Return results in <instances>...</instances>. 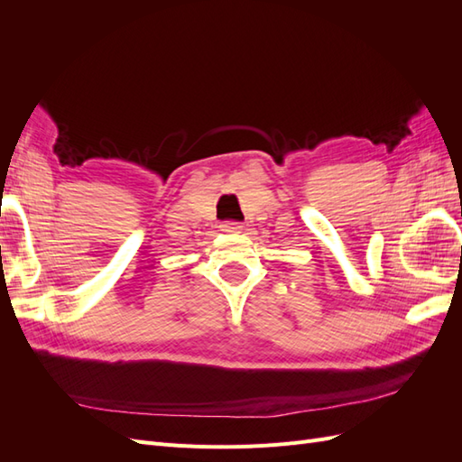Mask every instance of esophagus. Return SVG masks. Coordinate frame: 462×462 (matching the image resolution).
Returning a JSON list of instances; mask_svg holds the SVG:
<instances>
[{
	"label": "esophagus",
	"instance_id": "1",
	"mask_svg": "<svg viewBox=\"0 0 462 462\" xmlns=\"http://www.w3.org/2000/svg\"><path fill=\"white\" fill-rule=\"evenodd\" d=\"M241 229H243V226L239 221H223L221 223V231H226V233H241Z\"/></svg>",
	"mask_w": 462,
	"mask_h": 462
}]
</instances>
